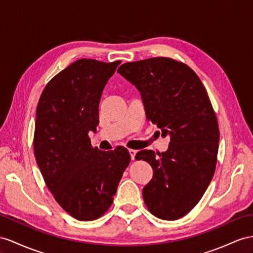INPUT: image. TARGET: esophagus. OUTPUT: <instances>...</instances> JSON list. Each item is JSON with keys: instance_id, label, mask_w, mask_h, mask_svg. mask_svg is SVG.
<instances>
[{"instance_id": "34e87169", "label": "esophagus", "mask_w": 253, "mask_h": 253, "mask_svg": "<svg viewBox=\"0 0 253 253\" xmlns=\"http://www.w3.org/2000/svg\"><path fill=\"white\" fill-rule=\"evenodd\" d=\"M128 152H129V154H130L131 160H134V156H135V154H137V151H135V150H128Z\"/></svg>"}]
</instances>
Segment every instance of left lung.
<instances>
[{"mask_svg": "<svg viewBox=\"0 0 253 253\" xmlns=\"http://www.w3.org/2000/svg\"><path fill=\"white\" fill-rule=\"evenodd\" d=\"M118 73L138 88L146 119L170 137L166 152L135 155L153 168L144 202L160 219L182 218L203 197L216 169L219 128L209 95L189 66L170 57L125 63Z\"/></svg>", "mask_w": 253, "mask_h": 253, "instance_id": "1", "label": "left lung"}]
</instances>
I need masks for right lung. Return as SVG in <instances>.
Instances as JSON below:
<instances>
[{"label":"right lung","mask_w":253,"mask_h":253,"mask_svg":"<svg viewBox=\"0 0 253 253\" xmlns=\"http://www.w3.org/2000/svg\"><path fill=\"white\" fill-rule=\"evenodd\" d=\"M120 64L78 60L49 81L37 105L36 163L56 202L80 221L108 211L130 163L127 148L99 151L88 138L99 124L102 90Z\"/></svg>","instance_id":"obj_1"}]
</instances>
